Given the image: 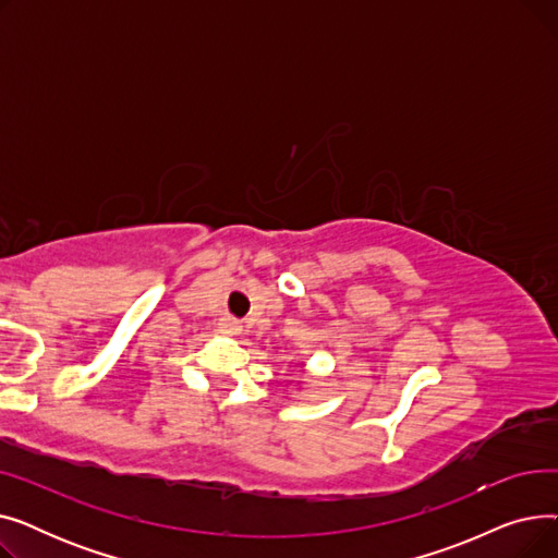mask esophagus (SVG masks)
Returning <instances> with one entry per match:
<instances>
[{"label":"esophagus","instance_id":"esophagus-1","mask_svg":"<svg viewBox=\"0 0 558 558\" xmlns=\"http://www.w3.org/2000/svg\"><path fill=\"white\" fill-rule=\"evenodd\" d=\"M221 330L226 332V335H238L240 330H242V326H240V320H234V318H223L221 320Z\"/></svg>","mask_w":558,"mask_h":558}]
</instances>
